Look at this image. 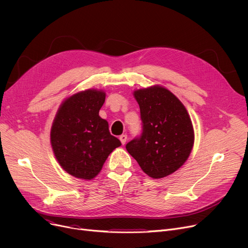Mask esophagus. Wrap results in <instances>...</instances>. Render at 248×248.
<instances>
[{"instance_id": "esophagus-1", "label": "esophagus", "mask_w": 248, "mask_h": 248, "mask_svg": "<svg viewBox=\"0 0 248 248\" xmlns=\"http://www.w3.org/2000/svg\"><path fill=\"white\" fill-rule=\"evenodd\" d=\"M126 139H127L126 135H122V136H120V140L122 141V144H123V145H124V144H125Z\"/></svg>"}]
</instances>
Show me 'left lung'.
<instances>
[{
  "label": "left lung",
  "mask_w": 248,
  "mask_h": 248,
  "mask_svg": "<svg viewBox=\"0 0 248 248\" xmlns=\"http://www.w3.org/2000/svg\"><path fill=\"white\" fill-rule=\"evenodd\" d=\"M134 95L142 132L127 142L126 151L148 176L167 177L183 166L194 145L188 111L170 90L159 85L138 89Z\"/></svg>",
  "instance_id": "left-lung-1"
}]
</instances>
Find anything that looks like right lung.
Wrapping results in <instances>:
<instances>
[{
  "mask_svg": "<svg viewBox=\"0 0 248 248\" xmlns=\"http://www.w3.org/2000/svg\"><path fill=\"white\" fill-rule=\"evenodd\" d=\"M104 100V91L87 89L65 99L56 113L51 146L60 166L73 177L93 179L109 154L122 146L98 114Z\"/></svg>",
  "mask_w": 248,
  "mask_h": 248,
  "instance_id": "obj_1",
  "label": "right lung"
}]
</instances>
